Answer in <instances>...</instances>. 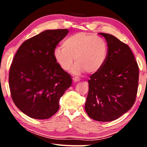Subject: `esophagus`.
Listing matches in <instances>:
<instances>
[{"mask_svg": "<svg viewBox=\"0 0 147 147\" xmlns=\"http://www.w3.org/2000/svg\"><path fill=\"white\" fill-rule=\"evenodd\" d=\"M73 80L74 82H77L80 81V78H78V77H74V78H73Z\"/></svg>", "mask_w": 147, "mask_h": 147, "instance_id": "obj_1", "label": "esophagus"}]
</instances>
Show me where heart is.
I'll return each instance as SVG.
<instances>
[{
	"label": "heart",
	"instance_id": "1",
	"mask_svg": "<svg viewBox=\"0 0 147 147\" xmlns=\"http://www.w3.org/2000/svg\"><path fill=\"white\" fill-rule=\"evenodd\" d=\"M107 55L106 41L95 35L86 32H78L68 37L62 43V48H57L54 52L56 62L65 71L70 70L75 60L71 70L74 74H80L85 71L89 73L98 71L105 63Z\"/></svg>",
	"mask_w": 147,
	"mask_h": 147
}]
</instances>
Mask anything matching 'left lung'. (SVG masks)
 I'll use <instances>...</instances> for the list:
<instances>
[{
	"mask_svg": "<svg viewBox=\"0 0 147 147\" xmlns=\"http://www.w3.org/2000/svg\"><path fill=\"white\" fill-rule=\"evenodd\" d=\"M108 44L106 60L88 80L85 109L89 117L100 122L114 121L136 101L139 67L127 45L111 34L98 33Z\"/></svg>",
	"mask_w": 147,
	"mask_h": 147,
	"instance_id": "1",
	"label": "left lung"
}]
</instances>
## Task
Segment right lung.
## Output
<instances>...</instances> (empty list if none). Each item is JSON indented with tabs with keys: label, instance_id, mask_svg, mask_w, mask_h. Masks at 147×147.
I'll use <instances>...</instances> for the list:
<instances>
[{
	"label": "right lung",
	"instance_id": "obj_1",
	"mask_svg": "<svg viewBox=\"0 0 147 147\" xmlns=\"http://www.w3.org/2000/svg\"><path fill=\"white\" fill-rule=\"evenodd\" d=\"M68 29L47 30L23 42L9 73L12 100L22 112L47 119L59 108V99L71 86L70 74L60 68L54 52Z\"/></svg>",
	"mask_w": 147,
	"mask_h": 147
}]
</instances>
